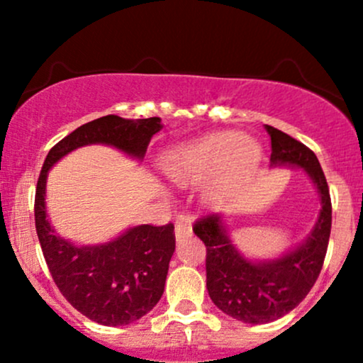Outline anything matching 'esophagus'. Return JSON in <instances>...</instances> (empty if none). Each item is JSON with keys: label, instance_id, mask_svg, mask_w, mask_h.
Returning <instances> with one entry per match:
<instances>
[{"label": "esophagus", "instance_id": "esophagus-1", "mask_svg": "<svg viewBox=\"0 0 363 363\" xmlns=\"http://www.w3.org/2000/svg\"><path fill=\"white\" fill-rule=\"evenodd\" d=\"M191 232H193V227H191L189 220H181V222H177L176 223V240L177 242L187 239V237L191 235Z\"/></svg>", "mask_w": 363, "mask_h": 363}]
</instances>
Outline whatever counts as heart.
I'll return each instance as SVG.
<instances>
[{
  "label": "heart",
  "mask_w": 363,
  "mask_h": 363,
  "mask_svg": "<svg viewBox=\"0 0 363 363\" xmlns=\"http://www.w3.org/2000/svg\"><path fill=\"white\" fill-rule=\"evenodd\" d=\"M262 148L257 141L235 131L213 133L193 143L169 150L162 169L177 184H193L216 176L215 193L228 189L259 165Z\"/></svg>",
  "instance_id": "obj_1"
}]
</instances>
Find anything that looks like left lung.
<instances>
[{
	"instance_id": "obj_1",
	"label": "left lung",
	"mask_w": 363,
	"mask_h": 363,
	"mask_svg": "<svg viewBox=\"0 0 363 363\" xmlns=\"http://www.w3.org/2000/svg\"><path fill=\"white\" fill-rule=\"evenodd\" d=\"M272 138V167L302 169L318 189L320 210L301 244L277 257L252 259L232 240L223 215L215 213L194 225L206 245V289L220 311L245 324H266L283 318L309 294L328 251L331 234L329 187L314 152L280 129L264 126Z\"/></svg>"
}]
</instances>
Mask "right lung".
<instances>
[{
    "mask_svg": "<svg viewBox=\"0 0 363 363\" xmlns=\"http://www.w3.org/2000/svg\"><path fill=\"white\" fill-rule=\"evenodd\" d=\"M162 128L160 118L124 119L111 114L90 121L54 145L37 181L35 230L52 280L74 309L104 326L135 323L160 301L176 251L174 225H136L107 242L74 244L49 222L48 174L62 157L89 145H107L143 162L150 140Z\"/></svg>",
    "mask_w": 363,
    "mask_h": 363,
    "instance_id": "1",
    "label": "right lung"
}]
</instances>
